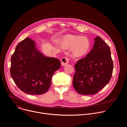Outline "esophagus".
<instances>
[{
	"instance_id": "1",
	"label": "esophagus",
	"mask_w": 127,
	"mask_h": 127,
	"mask_svg": "<svg viewBox=\"0 0 127 127\" xmlns=\"http://www.w3.org/2000/svg\"><path fill=\"white\" fill-rule=\"evenodd\" d=\"M69 59L67 58V57H63L61 59V65L62 66H65L68 64L69 62Z\"/></svg>"
}]
</instances>
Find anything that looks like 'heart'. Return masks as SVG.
Here are the masks:
<instances>
[{
    "mask_svg": "<svg viewBox=\"0 0 127 127\" xmlns=\"http://www.w3.org/2000/svg\"><path fill=\"white\" fill-rule=\"evenodd\" d=\"M62 46L65 48L72 49V53L77 57L85 55L90 48V43L86 38L69 35L64 37L62 41Z\"/></svg>",
    "mask_w": 127,
    "mask_h": 127,
    "instance_id": "obj_1",
    "label": "heart"
}]
</instances>
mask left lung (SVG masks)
<instances>
[{"label":"left lung","mask_w":127,"mask_h":127,"mask_svg":"<svg viewBox=\"0 0 127 127\" xmlns=\"http://www.w3.org/2000/svg\"><path fill=\"white\" fill-rule=\"evenodd\" d=\"M92 50L74 66L73 85L79 94H96L110 82L113 70L110 48L96 36Z\"/></svg>","instance_id":"8db88e82"}]
</instances>
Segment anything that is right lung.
<instances>
[{"instance_id":"1","label":"right lung","mask_w":127,"mask_h":127,"mask_svg":"<svg viewBox=\"0 0 127 127\" xmlns=\"http://www.w3.org/2000/svg\"><path fill=\"white\" fill-rule=\"evenodd\" d=\"M61 67L58 59L47 57L35 42L27 38L18 44L11 58L10 75L22 91L31 95L46 93L53 74Z\"/></svg>"}]
</instances>
